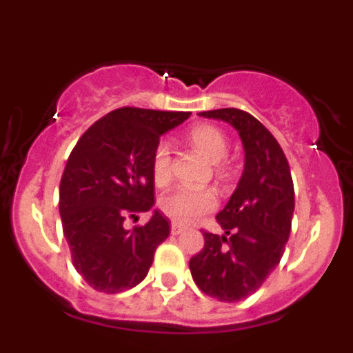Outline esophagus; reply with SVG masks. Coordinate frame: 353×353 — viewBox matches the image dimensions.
<instances>
[{
    "mask_svg": "<svg viewBox=\"0 0 353 353\" xmlns=\"http://www.w3.org/2000/svg\"><path fill=\"white\" fill-rule=\"evenodd\" d=\"M183 230H185V228H183L182 224H179V223L171 224V233H173V235H180V233H182Z\"/></svg>",
    "mask_w": 353,
    "mask_h": 353,
    "instance_id": "1",
    "label": "esophagus"
}]
</instances>
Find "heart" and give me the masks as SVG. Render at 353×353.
<instances>
[{"label": "heart", "mask_w": 353, "mask_h": 353, "mask_svg": "<svg viewBox=\"0 0 353 353\" xmlns=\"http://www.w3.org/2000/svg\"><path fill=\"white\" fill-rule=\"evenodd\" d=\"M187 141L207 161H223L230 150L228 136L215 125L199 123L187 132ZM152 176L157 185H166L171 179V150L166 143L155 146L152 154ZM161 210L176 223H191L198 215L215 207V196L210 191H192V189H174L161 198Z\"/></svg>", "instance_id": "b5f03b06"}]
</instances>
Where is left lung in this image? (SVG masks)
<instances>
[{
    "mask_svg": "<svg viewBox=\"0 0 353 353\" xmlns=\"http://www.w3.org/2000/svg\"><path fill=\"white\" fill-rule=\"evenodd\" d=\"M226 121L244 146V171L226 207L215 215L224 235L203 233L189 269L198 288L223 302L256 292L281 261L292 230L295 192L285 152L260 121L242 109L203 111Z\"/></svg>",
    "mask_w": 353,
    "mask_h": 353,
    "instance_id": "left-lung-1",
    "label": "left lung"
}]
</instances>
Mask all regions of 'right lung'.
Wrapping results in <instances>:
<instances>
[{
    "mask_svg": "<svg viewBox=\"0 0 353 353\" xmlns=\"http://www.w3.org/2000/svg\"><path fill=\"white\" fill-rule=\"evenodd\" d=\"M183 111L120 108L95 121L72 150L60 182L63 235L77 272L93 290L118 293L143 281L170 221L155 208L145 226L127 215L155 205L152 154Z\"/></svg>",
    "mask_w": 353,
    "mask_h": 353,
    "instance_id": "obj_1",
    "label": "right lung"
}]
</instances>
